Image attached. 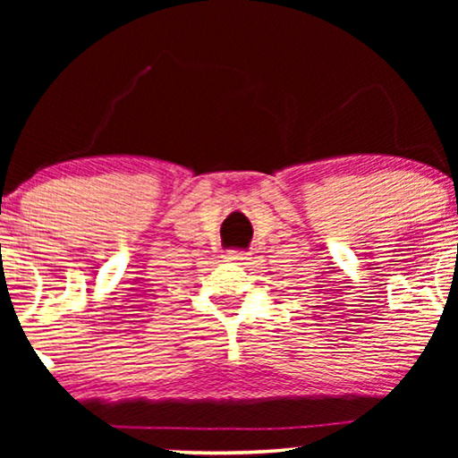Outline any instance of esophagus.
Returning a JSON list of instances; mask_svg holds the SVG:
<instances>
[{
    "mask_svg": "<svg viewBox=\"0 0 458 458\" xmlns=\"http://www.w3.org/2000/svg\"><path fill=\"white\" fill-rule=\"evenodd\" d=\"M227 260H233V262H240V265H243V262L250 260V252H237V250H231V252H227Z\"/></svg>",
    "mask_w": 458,
    "mask_h": 458,
    "instance_id": "esophagus-1",
    "label": "esophagus"
}]
</instances>
